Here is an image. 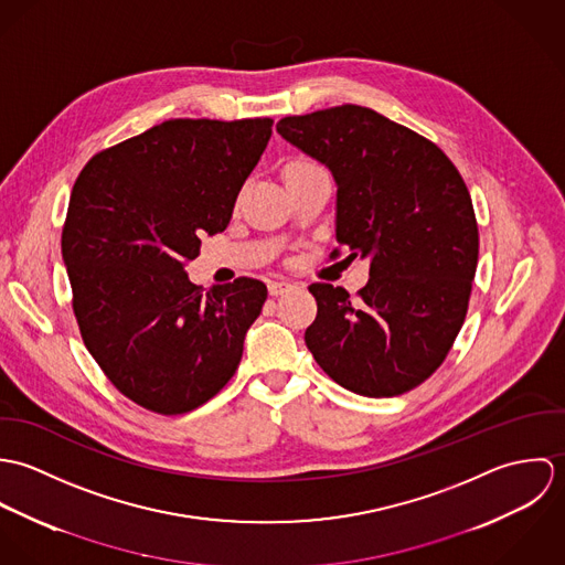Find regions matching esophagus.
I'll use <instances>...</instances> for the list:
<instances>
[{"mask_svg":"<svg viewBox=\"0 0 565 565\" xmlns=\"http://www.w3.org/2000/svg\"><path fill=\"white\" fill-rule=\"evenodd\" d=\"M291 287H294V282H289V280H271V282L267 285V289H269L271 296H280V294L289 291Z\"/></svg>","mask_w":565,"mask_h":565,"instance_id":"34e87169","label":"esophagus"}]
</instances>
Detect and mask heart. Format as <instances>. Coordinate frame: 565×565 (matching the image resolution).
<instances>
[{
	"label": "heart",
	"mask_w": 565,
	"mask_h": 565,
	"mask_svg": "<svg viewBox=\"0 0 565 565\" xmlns=\"http://www.w3.org/2000/svg\"><path fill=\"white\" fill-rule=\"evenodd\" d=\"M305 164H313V162L309 161H291L285 169H296V167H305Z\"/></svg>",
	"instance_id": "b5f03b06"
}]
</instances>
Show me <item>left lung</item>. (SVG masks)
I'll use <instances>...</instances> for the list:
<instances>
[{
  "mask_svg": "<svg viewBox=\"0 0 565 565\" xmlns=\"http://www.w3.org/2000/svg\"><path fill=\"white\" fill-rule=\"evenodd\" d=\"M276 130L330 169L337 242L348 258H370L356 300L328 282L309 287L318 318L307 348L341 387L401 396L444 363L466 320L479 263L470 191L433 141L365 106L285 117Z\"/></svg>",
  "mask_w": 565,
  "mask_h": 565,
  "instance_id": "left-lung-1",
  "label": "left lung"
}]
</instances>
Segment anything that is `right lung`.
Wrapping results in <instances>:
<instances>
[{
	"label": "right lung",
	"mask_w": 565,
	"mask_h": 565,
	"mask_svg": "<svg viewBox=\"0 0 565 565\" xmlns=\"http://www.w3.org/2000/svg\"><path fill=\"white\" fill-rule=\"evenodd\" d=\"M271 119H169L102 150L74 184L63 260L82 341L132 403L180 415L233 379L267 287L202 289L184 265L224 233Z\"/></svg>",
	"instance_id": "right-lung-1"
}]
</instances>
